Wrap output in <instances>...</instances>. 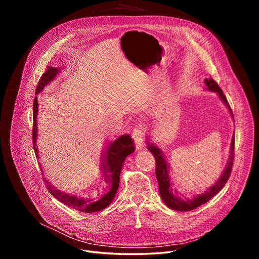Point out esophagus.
<instances>
[{
  "mask_svg": "<svg viewBox=\"0 0 259 259\" xmlns=\"http://www.w3.org/2000/svg\"><path fill=\"white\" fill-rule=\"evenodd\" d=\"M145 132H146V128L143 124H138L132 131V138L134 140L135 145H137V148L139 149H141L144 145Z\"/></svg>",
  "mask_w": 259,
  "mask_h": 259,
  "instance_id": "esophagus-1",
  "label": "esophagus"
}]
</instances>
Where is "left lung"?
I'll return each mask as SVG.
<instances>
[{
	"label": "left lung",
	"mask_w": 259,
	"mask_h": 259,
	"mask_svg": "<svg viewBox=\"0 0 259 259\" xmlns=\"http://www.w3.org/2000/svg\"><path fill=\"white\" fill-rule=\"evenodd\" d=\"M205 84L208 87L207 88L208 90L214 91L219 94L221 100L228 107L231 115L233 116L232 110H231L226 95L224 94V92L221 89V87L219 86V84H217L213 78H206ZM147 149L153 154V156L155 158V162H156L155 174H156V179L158 182L160 197L162 200H164L167 207H169L170 209L175 210V211H191V210H194V209L198 208L199 206L203 205L205 202L209 201L215 194L219 193L221 190L225 187L226 183L228 182V180L230 178L231 171H232L233 160H234V138L232 139V143H231L230 156L228 159V164H227L224 172L222 173V176L219 179V181H217L215 183V185H213L211 188H209L205 193L193 197V199L184 200L180 196H178V194H176V190H174L172 188V184L170 182V176H169V166H168L167 160L165 159L164 154H162L160 149H158L154 144H151L149 142H148Z\"/></svg>",
	"instance_id": "left-lung-1"
}]
</instances>
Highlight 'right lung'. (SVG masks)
I'll return each mask as SVG.
<instances>
[{"label":"right lung","instance_id":"right-lung-1","mask_svg":"<svg viewBox=\"0 0 259 259\" xmlns=\"http://www.w3.org/2000/svg\"><path fill=\"white\" fill-rule=\"evenodd\" d=\"M62 69V68H61ZM60 71L59 67H47V70L43 73L42 77L39 78L35 94L39 93L44 89L45 86H47L51 80L56 78L57 74ZM37 98L35 95L34 102H33V128H32V143L34 152L36 155V158H38V150L36 147V137H37V127H36V116H37ZM135 150V147L133 144V141L130 135L125 134L120 135V137L113 141L110 145H108V148L106 149V152H104L102 156V162H101V168L104 176V181L108 185V192L105 193L98 199L97 201H92V199H85L83 197L75 196L67 194L65 192L60 191L57 188L51 186V184L45 180L44 182L46 184V187L48 191L52 196L56 197L59 201L63 202L64 205L69 206L73 209H76L78 211L85 212V213H92L101 211L105 208H107L110 205L111 201L113 200L115 193L118 189L119 185V174L122 168V164L126 159V157L133 153ZM40 167V164H39ZM42 170V169H40ZM43 172V170H42Z\"/></svg>","mask_w":259,"mask_h":259}]
</instances>
